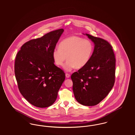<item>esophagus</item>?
Wrapping results in <instances>:
<instances>
[{"label":"esophagus","mask_w":135,"mask_h":135,"mask_svg":"<svg viewBox=\"0 0 135 135\" xmlns=\"http://www.w3.org/2000/svg\"><path fill=\"white\" fill-rule=\"evenodd\" d=\"M65 75H66V78H69L70 76V75L69 74H68V73H66V74H65Z\"/></svg>","instance_id":"obj_1"}]
</instances>
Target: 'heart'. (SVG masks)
Wrapping results in <instances>:
<instances>
[{
	"label": "heart",
	"instance_id": "obj_1",
	"mask_svg": "<svg viewBox=\"0 0 135 135\" xmlns=\"http://www.w3.org/2000/svg\"><path fill=\"white\" fill-rule=\"evenodd\" d=\"M93 51V45L90 41L73 36L63 40L59 48L54 50L52 55L58 66H62L66 59L68 60L64 68L67 71H70L75 67L80 69L84 67L89 62Z\"/></svg>",
	"mask_w": 135,
	"mask_h": 135
}]
</instances>
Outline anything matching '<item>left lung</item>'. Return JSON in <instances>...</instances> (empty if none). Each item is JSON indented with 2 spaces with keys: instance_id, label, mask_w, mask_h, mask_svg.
Returning <instances> with one entry per match:
<instances>
[{
  "instance_id": "left-lung-1",
  "label": "left lung",
  "mask_w": 135,
  "mask_h": 135,
  "mask_svg": "<svg viewBox=\"0 0 135 135\" xmlns=\"http://www.w3.org/2000/svg\"><path fill=\"white\" fill-rule=\"evenodd\" d=\"M94 44L89 62L71 76L77 102L84 106L96 105L107 96L115 82V58L106 40L85 34Z\"/></svg>"
}]
</instances>
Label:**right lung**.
Returning <instances> with one entry per match:
<instances>
[{"label": "right lung", "instance_id": "add662e5", "mask_svg": "<svg viewBox=\"0 0 135 135\" xmlns=\"http://www.w3.org/2000/svg\"><path fill=\"white\" fill-rule=\"evenodd\" d=\"M63 32L58 29L27 42L16 56L15 74L20 91L36 107L51 106L65 79L64 71L54 64L52 55Z\"/></svg>", "mask_w": 135, "mask_h": 135}]
</instances>
